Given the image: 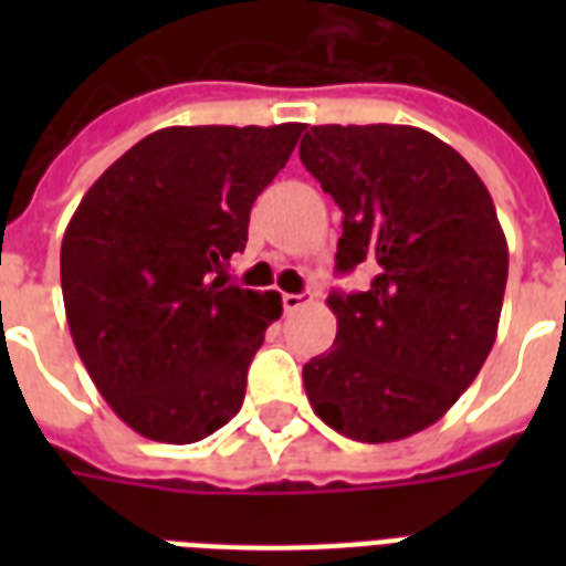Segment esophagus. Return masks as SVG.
<instances>
[{
  "label": "esophagus",
  "mask_w": 566,
  "mask_h": 566,
  "mask_svg": "<svg viewBox=\"0 0 566 566\" xmlns=\"http://www.w3.org/2000/svg\"><path fill=\"white\" fill-rule=\"evenodd\" d=\"M311 300H314V293H284L282 305H284V311H300L302 305Z\"/></svg>",
  "instance_id": "esophagus-1"
}]
</instances>
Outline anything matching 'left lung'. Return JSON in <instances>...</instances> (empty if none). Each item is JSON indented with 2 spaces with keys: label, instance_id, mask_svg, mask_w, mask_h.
<instances>
[{
  "label": "left lung",
  "instance_id": "1",
  "mask_svg": "<svg viewBox=\"0 0 566 566\" xmlns=\"http://www.w3.org/2000/svg\"><path fill=\"white\" fill-rule=\"evenodd\" d=\"M300 158L344 211L337 270H376L332 293L335 346L302 367L319 420L361 443L429 429L491 355L509 243L475 170L413 126H314Z\"/></svg>",
  "mask_w": 566,
  "mask_h": 566
}]
</instances>
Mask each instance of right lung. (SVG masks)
<instances>
[{
    "instance_id": "1",
    "label": "right lung",
    "mask_w": 566,
    "mask_h": 566,
    "mask_svg": "<svg viewBox=\"0 0 566 566\" xmlns=\"http://www.w3.org/2000/svg\"><path fill=\"white\" fill-rule=\"evenodd\" d=\"M282 126H170L111 164L61 243L66 323L93 385L128 429L196 443L234 417L275 291L226 284L249 211L302 135Z\"/></svg>"
}]
</instances>
